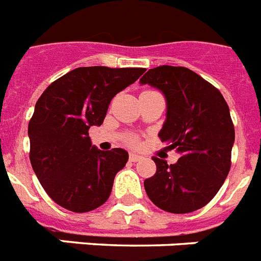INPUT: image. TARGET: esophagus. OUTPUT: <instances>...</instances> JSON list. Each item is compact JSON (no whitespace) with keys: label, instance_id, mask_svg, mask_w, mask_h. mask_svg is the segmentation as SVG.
<instances>
[{"label":"esophagus","instance_id":"1","mask_svg":"<svg viewBox=\"0 0 261 261\" xmlns=\"http://www.w3.org/2000/svg\"><path fill=\"white\" fill-rule=\"evenodd\" d=\"M143 159V156L139 154H135V152H130V161L131 162H139Z\"/></svg>","mask_w":261,"mask_h":261}]
</instances>
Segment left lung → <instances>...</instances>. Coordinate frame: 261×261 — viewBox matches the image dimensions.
<instances>
[{"label": "left lung", "instance_id": "8db88e82", "mask_svg": "<svg viewBox=\"0 0 261 261\" xmlns=\"http://www.w3.org/2000/svg\"><path fill=\"white\" fill-rule=\"evenodd\" d=\"M139 83L166 98V120L158 135L179 154L174 164L152 158L156 172L144 180V190L164 211H196L218 194L231 168L235 128L228 105L216 87L187 67L150 69Z\"/></svg>", "mask_w": 261, "mask_h": 261}]
</instances>
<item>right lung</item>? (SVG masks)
I'll use <instances>...</instances> for the list:
<instances>
[{"label":"right lung","instance_id":"1","mask_svg":"<svg viewBox=\"0 0 261 261\" xmlns=\"http://www.w3.org/2000/svg\"><path fill=\"white\" fill-rule=\"evenodd\" d=\"M146 71L142 67H78L50 85L29 122L30 162L50 198L73 212H89L109 199L126 166L123 148L102 151L89 137L100 126L111 99Z\"/></svg>","mask_w":261,"mask_h":261}]
</instances>
